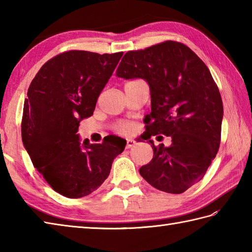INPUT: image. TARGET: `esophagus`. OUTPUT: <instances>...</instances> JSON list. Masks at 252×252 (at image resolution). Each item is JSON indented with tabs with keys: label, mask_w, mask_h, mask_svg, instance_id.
I'll use <instances>...</instances> for the list:
<instances>
[{
	"label": "esophagus",
	"mask_w": 252,
	"mask_h": 252,
	"mask_svg": "<svg viewBox=\"0 0 252 252\" xmlns=\"http://www.w3.org/2000/svg\"><path fill=\"white\" fill-rule=\"evenodd\" d=\"M135 145V141H133V140H127L126 141V148H131V147H133Z\"/></svg>",
	"instance_id": "obj_1"
}]
</instances>
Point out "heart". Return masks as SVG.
I'll list each match as a JSON object with an SVG mask.
<instances>
[{
	"label": "heart",
	"mask_w": 252,
	"mask_h": 252,
	"mask_svg": "<svg viewBox=\"0 0 252 252\" xmlns=\"http://www.w3.org/2000/svg\"><path fill=\"white\" fill-rule=\"evenodd\" d=\"M114 129L118 133H126L131 129V126L126 122H120V123H117V125L114 126Z\"/></svg>",
	"instance_id": "b5f03b06"
}]
</instances>
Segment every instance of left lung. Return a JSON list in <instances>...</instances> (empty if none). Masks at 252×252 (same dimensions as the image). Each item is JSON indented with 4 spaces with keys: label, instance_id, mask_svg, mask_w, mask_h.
Here are the masks:
<instances>
[{
    "label": "left lung",
    "instance_id": "8db88e82",
    "mask_svg": "<svg viewBox=\"0 0 252 252\" xmlns=\"http://www.w3.org/2000/svg\"><path fill=\"white\" fill-rule=\"evenodd\" d=\"M117 76L149 84L145 140L171 137L169 148L149 140L154 157L140 168L141 175L155 189L182 194L203 178L220 146L223 103L210 71L189 46L164 41L126 53Z\"/></svg>",
    "mask_w": 252,
    "mask_h": 252
}]
</instances>
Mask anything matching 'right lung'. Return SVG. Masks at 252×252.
Segmentation results:
<instances>
[{
	"mask_svg": "<svg viewBox=\"0 0 252 252\" xmlns=\"http://www.w3.org/2000/svg\"><path fill=\"white\" fill-rule=\"evenodd\" d=\"M122 55L63 52L47 61L30 83L21 120L23 143L34 168L67 198L97 189L126 147L118 136H106L101 144H81L77 134L80 121L93 115Z\"/></svg>",
	"mask_w": 252,
	"mask_h": 252,
	"instance_id": "1",
	"label": "right lung"
}]
</instances>
